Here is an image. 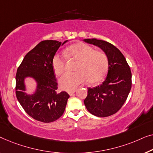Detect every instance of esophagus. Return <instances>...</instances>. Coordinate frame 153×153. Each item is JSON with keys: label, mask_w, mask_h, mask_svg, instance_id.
Returning <instances> with one entry per match:
<instances>
[{"label": "esophagus", "mask_w": 153, "mask_h": 153, "mask_svg": "<svg viewBox=\"0 0 153 153\" xmlns=\"http://www.w3.org/2000/svg\"><path fill=\"white\" fill-rule=\"evenodd\" d=\"M75 92H76V91H75V90H73V91H68V94H69L70 96H72L73 94H74Z\"/></svg>", "instance_id": "1"}]
</instances>
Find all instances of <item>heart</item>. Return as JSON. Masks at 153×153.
<instances>
[{
	"instance_id": "b5f03b06",
	"label": "heart",
	"mask_w": 153,
	"mask_h": 153,
	"mask_svg": "<svg viewBox=\"0 0 153 153\" xmlns=\"http://www.w3.org/2000/svg\"><path fill=\"white\" fill-rule=\"evenodd\" d=\"M66 55L77 61L76 72L65 73L59 79L62 89H75L87 79L95 83L104 78L108 69L109 62L107 55L102 51H95L85 44H77L70 46L65 52ZM52 65L56 75H61L65 68V58L59 53L53 58Z\"/></svg>"
}]
</instances>
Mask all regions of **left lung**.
Wrapping results in <instances>:
<instances>
[{"mask_svg":"<svg viewBox=\"0 0 153 153\" xmlns=\"http://www.w3.org/2000/svg\"><path fill=\"white\" fill-rule=\"evenodd\" d=\"M84 42L100 48L108 58L107 76L100 85L88 88L84 100L86 108L98 117H107L117 113L127 100L132 87V74L126 58L117 47L97 39Z\"/></svg>","mask_w":153,"mask_h":153,"instance_id":"8db88e82","label":"left lung"}]
</instances>
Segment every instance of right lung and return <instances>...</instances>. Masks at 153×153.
Listing matches in <instances>:
<instances>
[{
    "label": "right lung",
    "mask_w": 153,
    "mask_h": 153,
    "mask_svg": "<svg viewBox=\"0 0 153 153\" xmlns=\"http://www.w3.org/2000/svg\"><path fill=\"white\" fill-rule=\"evenodd\" d=\"M62 44L55 40L42 41L28 52L17 69L16 95L23 109L34 119L43 123L57 120L63 114L69 95L66 91L57 93L52 61ZM33 78L37 83L33 94L25 93V79Z\"/></svg>",
    "instance_id": "add662e5"
}]
</instances>
